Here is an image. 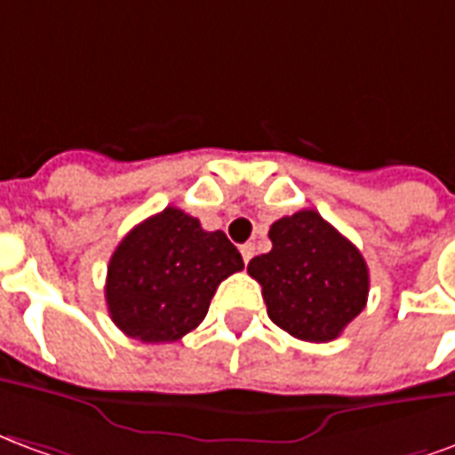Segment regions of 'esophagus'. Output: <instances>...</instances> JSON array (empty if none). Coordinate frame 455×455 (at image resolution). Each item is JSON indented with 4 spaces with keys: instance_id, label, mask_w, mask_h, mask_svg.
Returning a JSON list of instances; mask_svg holds the SVG:
<instances>
[{
    "instance_id": "34e87169",
    "label": "esophagus",
    "mask_w": 455,
    "mask_h": 455,
    "mask_svg": "<svg viewBox=\"0 0 455 455\" xmlns=\"http://www.w3.org/2000/svg\"><path fill=\"white\" fill-rule=\"evenodd\" d=\"M240 254H242V259H244V264H250V259H251V257H254V244H251V242H247V244H242Z\"/></svg>"
}]
</instances>
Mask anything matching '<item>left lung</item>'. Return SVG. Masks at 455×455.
I'll list each match as a JSON object with an SVG mask.
<instances>
[{
  "label": "left lung",
  "mask_w": 455,
  "mask_h": 455,
  "mask_svg": "<svg viewBox=\"0 0 455 455\" xmlns=\"http://www.w3.org/2000/svg\"><path fill=\"white\" fill-rule=\"evenodd\" d=\"M271 251L247 264L271 323L305 341H332L366 307L361 251L317 211L286 215L268 230Z\"/></svg>",
  "instance_id": "obj_1"
}]
</instances>
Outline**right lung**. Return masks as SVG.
I'll use <instances>...</instances> for the list:
<instances>
[{
	"label": "right lung",
	"instance_id": "add662e5",
	"mask_svg": "<svg viewBox=\"0 0 455 455\" xmlns=\"http://www.w3.org/2000/svg\"><path fill=\"white\" fill-rule=\"evenodd\" d=\"M244 268L225 232L164 208L135 225L116 247L106 274V305L132 339L177 341L204 323L220 281Z\"/></svg>",
	"mask_w": 455,
	"mask_h": 455
}]
</instances>
